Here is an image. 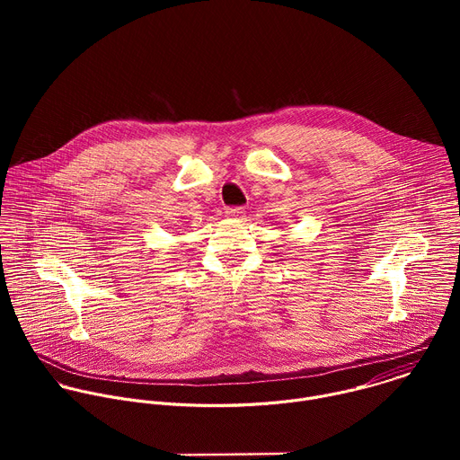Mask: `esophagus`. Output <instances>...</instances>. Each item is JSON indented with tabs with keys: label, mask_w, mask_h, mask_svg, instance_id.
<instances>
[{
	"label": "esophagus",
	"mask_w": 460,
	"mask_h": 460,
	"mask_svg": "<svg viewBox=\"0 0 460 460\" xmlns=\"http://www.w3.org/2000/svg\"><path fill=\"white\" fill-rule=\"evenodd\" d=\"M226 215H227L229 218H242V217L245 215V211H243V208H227V209H226Z\"/></svg>",
	"instance_id": "esophagus-1"
}]
</instances>
